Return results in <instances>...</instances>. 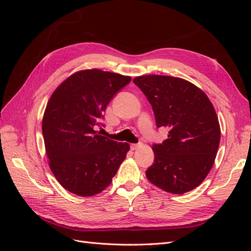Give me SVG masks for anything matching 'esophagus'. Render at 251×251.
Here are the masks:
<instances>
[{
  "label": "esophagus",
  "mask_w": 251,
  "mask_h": 251,
  "mask_svg": "<svg viewBox=\"0 0 251 251\" xmlns=\"http://www.w3.org/2000/svg\"><path fill=\"white\" fill-rule=\"evenodd\" d=\"M140 146H141L140 143H132V144H131V149H132L133 151H134V150H137Z\"/></svg>",
  "instance_id": "esophagus-1"
}]
</instances>
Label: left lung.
Segmentation results:
<instances>
[{"instance_id":"obj_1","label":"left lung","mask_w":251,"mask_h":251,"mask_svg":"<svg viewBox=\"0 0 251 251\" xmlns=\"http://www.w3.org/2000/svg\"><path fill=\"white\" fill-rule=\"evenodd\" d=\"M134 83L147 96L156 126L169 128L168 139L154 143V163L147 170L150 182L181 195L199 186L214 165L220 125L216 111L202 90L185 79L144 75Z\"/></svg>"}]
</instances>
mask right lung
I'll use <instances>...</instances> for the list:
<instances>
[{
  "mask_svg": "<svg viewBox=\"0 0 251 251\" xmlns=\"http://www.w3.org/2000/svg\"><path fill=\"white\" fill-rule=\"evenodd\" d=\"M130 76L83 70L60 83L47 103L43 136L49 166L67 191L94 196L111 184L130 146L100 135L103 112ZM103 126V125H102Z\"/></svg>",
  "mask_w": 251,
  "mask_h": 251,
  "instance_id": "obj_1",
  "label": "right lung"
}]
</instances>
